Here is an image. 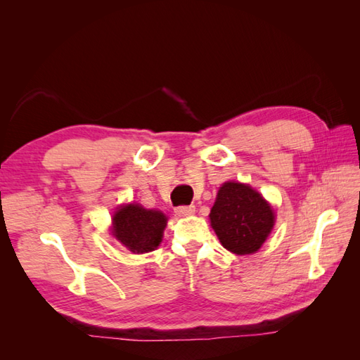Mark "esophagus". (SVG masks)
I'll return each mask as SVG.
<instances>
[{
  "mask_svg": "<svg viewBox=\"0 0 360 360\" xmlns=\"http://www.w3.org/2000/svg\"><path fill=\"white\" fill-rule=\"evenodd\" d=\"M174 212L179 216H189L195 213V205H179Z\"/></svg>",
  "mask_w": 360,
  "mask_h": 360,
  "instance_id": "34e87169",
  "label": "esophagus"
}]
</instances>
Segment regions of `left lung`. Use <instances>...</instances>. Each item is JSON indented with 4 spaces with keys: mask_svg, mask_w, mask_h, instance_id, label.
I'll use <instances>...</instances> for the list:
<instances>
[{
    "mask_svg": "<svg viewBox=\"0 0 360 360\" xmlns=\"http://www.w3.org/2000/svg\"><path fill=\"white\" fill-rule=\"evenodd\" d=\"M210 222L224 248L237 255L254 254L274 228L270 205L250 186L225 183L217 192Z\"/></svg>",
    "mask_w": 360,
    "mask_h": 360,
    "instance_id": "1",
    "label": "left lung"
}]
</instances>
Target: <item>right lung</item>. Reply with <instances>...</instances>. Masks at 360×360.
I'll return each instance as SVG.
<instances>
[{"label": "right lung", "mask_w": 360, "mask_h": 360, "mask_svg": "<svg viewBox=\"0 0 360 360\" xmlns=\"http://www.w3.org/2000/svg\"><path fill=\"white\" fill-rule=\"evenodd\" d=\"M112 234L135 254L150 252L159 246L167 217L156 210H146L138 204L124 205L114 214Z\"/></svg>", "instance_id": "1"}]
</instances>
